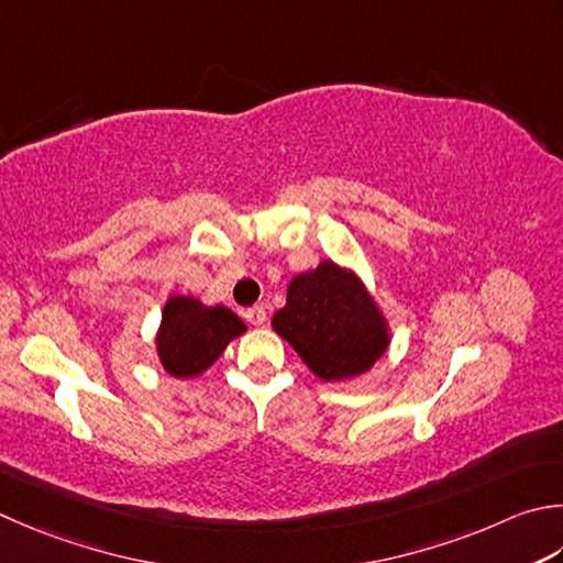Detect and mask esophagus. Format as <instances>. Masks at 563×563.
Returning a JSON list of instances; mask_svg holds the SVG:
<instances>
[{
	"instance_id": "34e87169",
	"label": "esophagus",
	"mask_w": 563,
	"mask_h": 563,
	"mask_svg": "<svg viewBox=\"0 0 563 563\" xmlns=\"http://www.w3.org/2000/svg\"><path fill=\"white\" fill-rule=\"evenodd\" d=\"M244 317H246V322H251V324H256V327H261L263 322H266V310H263V307H249V310L244 312Z\"/></svg>"
}]
</instances>
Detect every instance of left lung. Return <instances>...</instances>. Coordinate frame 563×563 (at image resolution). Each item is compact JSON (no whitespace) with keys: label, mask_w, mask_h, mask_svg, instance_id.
<instances>
[{"label":"left lung","mask_w":563,"mask_h":563,"mask_svg":"<svg viewBox=\"0 0 563 563\" xmlns=\"http://www.w3.org/2000/svg\"><path fill=\"white\" fill-rule=\"evenodd\" d=\"M271 324L327 383L371 371L390 346L388 322L366 285L334 261L295 275Z\"/></svg>","instance_id":"left-lung-1"}]
</instances>
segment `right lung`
I'll list each match as a JSON object with an SVG mask.
<instances>
[{
    "label": "right lung",
    "mask_w": 563,
    "mask_h": 563,
    "mask_svg": "<svg viewBox=\"0 0 563 563\" xmlns=\"http://www.w3.org/2000/svg\"><path fill=\"white\" fill-rule=\"evenodd\" d=\"M244 332L246 324L229 307H207L197 297L170 295L156 334L158 358L173 378H195Z\"/></svg>",
    "instance_id": "right-lung-1"
}]
</instances>
